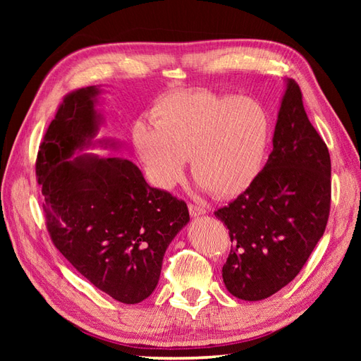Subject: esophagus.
Listing matches in <instances>:
<instances>
[{"label": "esophagus", "instance_id": "esophagus-1", "mask_svg": "<svg viewBox=\"0 0 361 361\" xmlns=\"http://www.w3.org/2000/svg\"><path fill=\"white\" fill-rule=\"evenodd\" d=\"M188 209H190V214L192 215V216H199V215H203V214H206V209L203 206H199V204H192V203H190L188 204Z\"/></svg>", "mask_w": 361, "mask_h": 361}]
</instances>
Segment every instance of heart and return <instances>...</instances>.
Segmentation results:
<instances>
[{
    "instance_id": "b5f03b06",
    "label": "heart",
    "mask_w": 361,
    "mask_h": 361,
    "mask_svg": "<svg viewBox=\"0 0 361 361\" xmlns=\"http://www.w3.org/2000/svg\"><path fill=\"white\" fill-rule=\"evenodd\" d=\"M138 122L134 143L155 187L170 190L191 159L194 179L218 199L248 190L264 167L272 122L260 102L236 94L176 92Z\"/></svg>"
}]
</instances>
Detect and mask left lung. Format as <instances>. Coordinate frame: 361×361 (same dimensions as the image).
Returning a JSON list of instances; mask_svg holds the SVG:
<instances>
[{"instance_id":"obj_1","label":"left lung","mask_w":361,"mask_h":361,"mask_svg":"<svg viewBox=\"0 0 361 361\" xmlns=\"http://www.w3.org/2000/svg\"><path fill=\"white\" fill-rule=\"evenodd\" d=\"M331 204L329 147L288 80L272 152L248 190L215 216L231 236L223 280L233 297L259 301L290 283L322 238Z\"/></svg>"}]
</instances>
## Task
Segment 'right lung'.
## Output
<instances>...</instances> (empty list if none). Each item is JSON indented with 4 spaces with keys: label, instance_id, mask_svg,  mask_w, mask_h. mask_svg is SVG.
Returning a JSON list of instances; mask_svg holds the SVG:
<instances>
[{
    "label": "right lung",
    "instance_id": "right-lung-1",
    "mask_svg": "<svg viewBox=\"0 0 361 361\" xmlns=\"http://www.w3.org/2000/svg\"><path fill=\"white\" fill-rule=\"evenodd\" d=\"M97 94L90 85L64 96L47 129L36 161L43 212L54 245L81 276L111 298L137 304L155 290L166 250L190 212L183 200L150 188L129 159L72 158L99 130Z\"/></svg>",
    "mask_w": 361,
    "mask_h": 361
}]
</instances>
